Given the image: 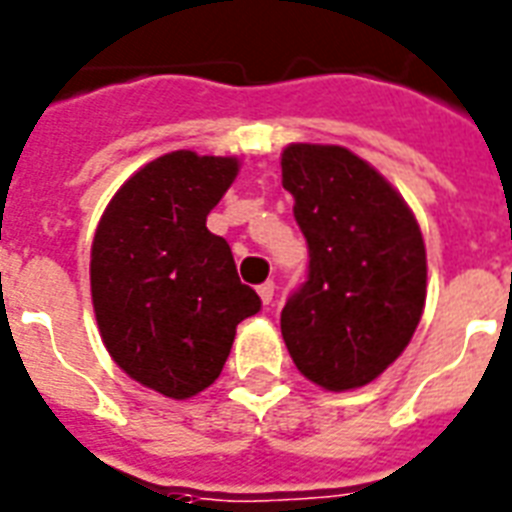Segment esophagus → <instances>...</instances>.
Wrapping results in <instances>:
<instances>
[{"label": "esophagus", "mask_w": 512, "mask_h": 512, "mask_svg": "<svg viewBox=\"0 0 512 512\" xmlns=\"http://www.w3.org/2000/svg\"><path fill=\"white\" fill-rule=\"evenodd\" d=\"M257 295H260V300H263V306H271L273 295H276V284L273 282L260 284V287H257Z\"/></svg>", "instance_id": "esophagus-1"}]
</instances>
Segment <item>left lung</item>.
<instances>
[{
  "mask_svg": "<svg viewBox=\"0 0 512 512\" xmlns=\"http://www.w3.org/2000/svg\"><path fill=\"white\" fill-rule=\"evenodd\" d=\"M282 185L308 244V279L282 308L295 368L327 392L376 381L411 343L427 249L403 195L338 144H287Z\"/></svg>",
  "mask_w": 512,
  "mask_h": 512,
  "instance_id": "obj_1",
  "label": "left lung"
}]
</instances>
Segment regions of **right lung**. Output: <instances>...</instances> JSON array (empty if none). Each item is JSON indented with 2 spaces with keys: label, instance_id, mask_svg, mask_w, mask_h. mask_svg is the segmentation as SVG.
<instances>
[{
  "label": "right lung",
  "instance_id": "add662e5",
  "mask_svg": "<svg viewBox=\"0 0 512 512\" xmlns=\"http://www.w3.org/2000/svg\"><path fill=\"white\" fill-rule=\"evenodd\" d=\"M239 166L233 155L166 152L120 185L93 236L101 341L126 376L171 400L212 386L239 322L260 311L228 241L206 228Z\"/></svg>",
  "mask_w": 512,
  "mask_h": 512
}]
</instances>
